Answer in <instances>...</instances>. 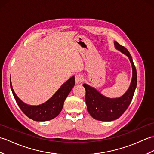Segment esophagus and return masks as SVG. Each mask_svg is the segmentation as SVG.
I'll return each instance as SVG.
<instances>
[{"label":"esophagus","mask_w":154,"mask_h":154,"mask_svg":"<svg viewBox=\"0 0 154 154\" xmlns=\"http://www.w3.org/2000/svg\"><path fill=\"white\" fill-rule=\"evenodd\" d=\"M83 79H83V75H81L80 74H77V75H75V82H76L77 84L83 82Z\"/></svg>","instance_id":"esophagus-1"}]
</instances>
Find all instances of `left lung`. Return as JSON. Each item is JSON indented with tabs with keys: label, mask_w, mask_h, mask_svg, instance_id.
I'll list each match as a JSON object with an SVG mask.
<instances>
[{
	"label": "left lung",
	"mask_w": 154,
	"mask_h": 154,
	"mask_svg": "<svg viewBox=\"0 0 154 154\" xmlns=\"http://www.w3.org/2000/svg\"><path fill=\"white\" fill-rule=\"evenodd\" d=\"M114 47L128 57L132 65V77L130 87L123 95L119 98H109L104 96L95 88L84 83L86 91L85 102L87 111L93 119L100 121H112L125 112L131 103L137 85V73L131 55L127 49L114 42Z\"/></svg>",
	"instance_id": "left-lung-1"
}]
</instances>
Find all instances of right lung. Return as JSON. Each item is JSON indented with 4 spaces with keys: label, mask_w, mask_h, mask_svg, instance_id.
<instances>
[{
    "label": "right lung",
    "mask_w": 154,
    "mask_h": 154,
    "mask_svg": "<svg viewBox=\"0 0 154 154\" xmlns=\"http://www.w3.org/2000/svg\"><path fill=\"white\" fill-rule=\"evenodd\" d=\"M75 85V77H71L62 85L50 99L39 105H30L23 102L16 95L12 88L11 79V88L14 99L20 109L28 117L35 121H48L56 117L63 109L64 101Z\"/></svg>",
    "instance_id": "right-lung-1"
}]
</instances>
